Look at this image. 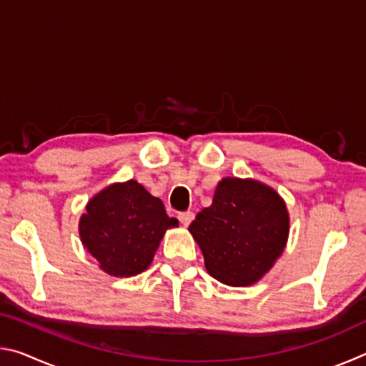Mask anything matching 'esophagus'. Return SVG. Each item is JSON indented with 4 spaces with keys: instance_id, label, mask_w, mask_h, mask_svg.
Wrapping results in <instances>:
<instances>
[{
    "instance_id": "esophagus-1",
    "label": "esophagus",
    "mask_w": 366,
    "mask_h": 366,
    "mask_svg": "<svg viewBox=\"0 0 366 366\" xmlns=\"http://www.w3.org/2000/svg\"><path fill=\"white\" fill-rule=\"evenodd\" d=\"M177 218H179V221H181V224H182V226H189L190 222L194 221L195 214L192 213V212H182V213H179V214H177Z\"/></svg>"
}]
</instances>
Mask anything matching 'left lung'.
Returning <instances> with one entry per match:
<instances>
[{"mask_svg": "<svg viewBox=\"0 0 366 366\" xmlns=\"http://www.w3.org/2000/svg\"><path fill=\"white\" fill-rule=\"evenodd\" d=\"M189 231L214 280L234 287L250 286L282 253L289 216L272 189L250 179L226 177L216 187L212 207L197 214Z\"/></svg>", "mask_w": 366, "mask_h": 366, "instance_id": "8db88e82", "label": "left lung"}]
</instances>
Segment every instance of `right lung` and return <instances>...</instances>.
Segmentation results:
<instances>
[{
  "label": "right lung",
  "mask_w": 366,
  "mask_h": 366,
  "mask_svg": "<svg viewBox=\"0 0 366 366\" xmlns=\"http://www.w3.org/2000/svg\"><path fill=\"white\" fill-rule=\"evenodd\" d=\"M177 226L163 202L139 182L113 184L95 195L80 218V239L108 274L129 277L150 266L166 229Z\"/></svg>",
  "instance_id": "add662e5"
}]
</instances>
